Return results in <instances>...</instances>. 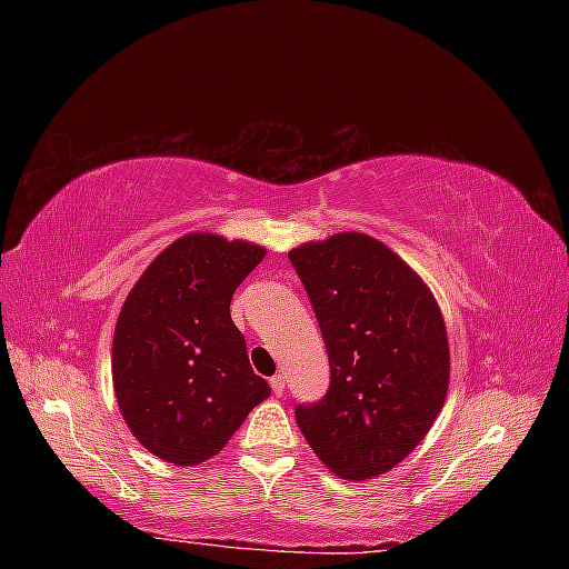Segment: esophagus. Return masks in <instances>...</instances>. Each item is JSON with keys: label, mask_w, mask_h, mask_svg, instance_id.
Here are the masks:
<instances>
[{"label": "esophagus", "mask_w": 569, "mask_h": 569, "mask_svg": "<svg viewBox=\"0 0 569 569\" xmlns=\"http://www.w3.org/2000/svg\"><path fill=\"white\" fill-rule=\"evenodd\" d=\"M271 389L276 396H281L286 391V377L283 373H276V377L271 379Z\"/></svg>", "instance_id": "esophagus-1"}]
</instances>
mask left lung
<instances>
[{"label":"left lung","instance_id":"obj_1","mask_svg":"<svg viewBox=\"0 0 569 569\" xmlns=\"http://www.w3.org/2000/svg\"><path fill=\"white\" fill-rule=\"evenodd\" d=\"M330 361L320 401L296 422L345 479L393 469L426 438L450 381L447 332L426 283L381 241L345 232L288 253Z\"/></svg>","mask_w":569,"mask_h":569}]
</instances>
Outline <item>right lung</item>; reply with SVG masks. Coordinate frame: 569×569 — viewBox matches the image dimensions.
<instances>
[{
	"mask_svg": "<svg viewBox=\"0 0 569 569\" xmlns=\"http://www.w3.org/2000/svg\"><path fill=\"white\" fill-rule=\"evenodd\" d=\"M261 259L257 244L188 234L153 259L119 312L117 403L134 438L166 462L210 459L271 393L229 316Z\"/></svg>",
	"mask_w": 569,
	"mask_h": 569,
	"instance_id": "obj_1",
	"label": "right lung"
}]
</instances>
